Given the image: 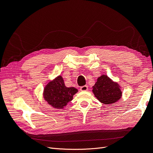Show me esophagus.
<instances>
[{
	"mask_svg": "<svg viewBox=\"0 0 153 153\" xmlns=\"http://www.w3.org/2000/svg\"><path fill=\"white\" fill-rule=\"evenodd\" d=\"M80 90L82 91H86L88 90V86L87 85H84L80 87Z\"/></svg>",
	"mask_w": 153,
	"mask_h": 153,
	"instance_id": "esophagus-1",
	"label": "esophagus"
}]
</instances>
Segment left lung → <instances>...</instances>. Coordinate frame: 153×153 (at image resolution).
Wrapping results in <instances>:
<instances>
[{
	"label": "left lung",
	"instance_id": "1",
	"mask_svg": "<svg viewBox=\"0 0 153 153\" xmlns=\"http://www.w3.org/2000/svg\"><path fill=\"white\" fill-rule=\"evenodd\" d=\"M92 88L94 96L100 102L104 105L117 102L121 100L123 95L120 85L105 74L98 78Z\"/></svg>",
	"mask_w": 153,
	"mask_h": 153
}]
</instances>
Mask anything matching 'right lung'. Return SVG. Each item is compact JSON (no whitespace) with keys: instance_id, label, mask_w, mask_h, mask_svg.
I'll return each mask as SVG.
<instances>
[{"instance_id":"1","label":"right lung","mask_w":153,"mask_h":153,"mask_svg":"<svg viewBox=\"0 0 153 153\" xmlns=\"http://www.w3.org/2000/svg\"><path fill=\"white\" fill-rule=\"evenodd\" d=\"M78 91L75 87H67L62 76L59 75L47 83L44 87L43 96L48 104L53 108L62 109L73 100V96Z\"/></svg>"}]
</instances>
